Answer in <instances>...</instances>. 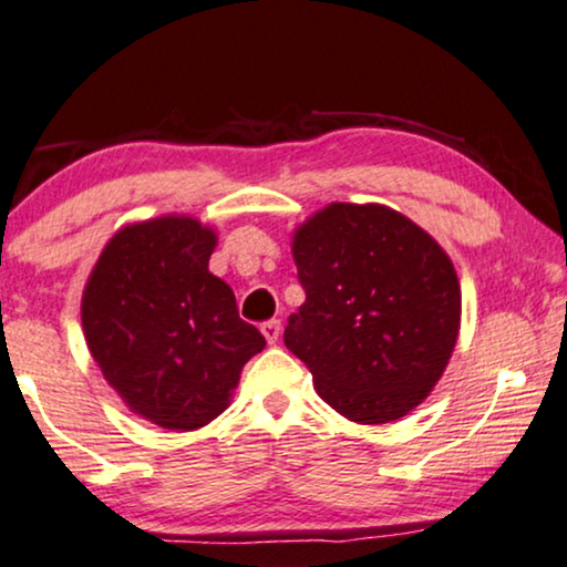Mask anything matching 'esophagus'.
Returning a JSON list of instances; mask_svg holds the SVG:
<instances>
[{
	"instance_id": "34e87169",
	"label": "esophagus",
	"mask_w": 567,
	"mask_h": 567,
	"mask_svg": "<svg viewBox=\"0 0 567 567\" xmlns=\"http://www.w3.org/2000/svg\"><path fill=\"white\" fill-rule=\"evenodd\" d=\"M260 333L266 336V341L270 343V347H274V343H278V338H281V320H268V322H262Z\"/></svg>"
}]
</instances>
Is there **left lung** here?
Returning <instances> with one entry per match:
<instances>
[{
    "mask_svg": "<svg viewBox=\"0 0 567 567\" xmlns=\"http://www.w3.org/2000/svg\"><path fill=\"white\" fill-rule=\"evenodd\" d=\"M305 305L284 343L315 391L357 424L406 416L443 378L461 330V284L422 226L380 203H330L293 231Z\"/></svg>",
    "mask_w": 567,
    "mask_h": 567,
    "instance_id": "1",
    "label": "left lung"
}]
</instances>
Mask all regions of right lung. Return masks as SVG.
Instances as JSON below:
<instances>
[{"label": "right lung", "mask_w": 567, "mask_h": 567, "mask_svg": "<svg viewBox=\"0 0 567 567\" xmlns=\"http://www.w3.org/2000/svg\"><path fill=\"white\" fill-rule=\"evenodd\" d=\"M216 231L193 216L130 224L87 276L85 343L132 414L193 432L229 409L241 367L266 347L208 270Z\"/></svg>", "instance_id": "obj_1"}]
</instances>
